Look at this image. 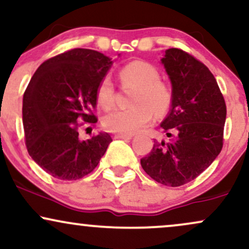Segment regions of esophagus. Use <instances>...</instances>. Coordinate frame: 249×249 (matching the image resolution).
<instances>
[{"instance_id":"1","label":"esophagus","mask_w":249,"mask_h":249,"mask_svg":"<svg viewBox=\"0 0 249 249\" xmlns=\"http://www.w3.org/2000/svg\"><path fill=\"white\" fill-rule=\"evenodd\" d=\"M116 139H131L132 136L131 134H116L115 136Z\"/></svg>"}]
</instances>
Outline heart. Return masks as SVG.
<instances>
[{
	"mask_svg": "<svg viewBox=\"0 0 249 249\" xmlns=\"http://www.w3.org/2000/svg\"><path fill=\"white\" fill-rule=\"evenodd\" d=\"M124 84L137 88L131 104L132 107L116 110L103 119V126L108 132L134 134L147 126L153 116L162 117L172 107V91L160 81V72L151 63L133 61L119 72ZM97 101L104 108L115 104V84L111 76H104L97 85Z\"/></svg>",
	"mask_w": 249,
	"mask_h": 249,
	"instance_id": "obj_1",
	"label": "heart"
}]
</instances>
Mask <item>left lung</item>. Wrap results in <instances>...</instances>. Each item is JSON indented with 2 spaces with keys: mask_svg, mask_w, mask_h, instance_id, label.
Segmentation results:
<instances>
[{
  "mask_svg": "<svg viewBox=\"0 0 249 249\" xmlns=\"http://www.w3.org/2000/svg\"><path fill=\"white\" fill-rule=\"evenodd\" d=\"M172 107L160 126L170 142L154 141L142 167L157 182L181 186L204 172L224 145L226 103L213 73L186 51L171 48L161 58Z\"/></svg>",
  "mask_w": 249,
  "mask_h": 249,
  "instance_id": "8db88e82",
  "label": "left lung"
}]
</instances>
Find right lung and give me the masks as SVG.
Returning a JSON list of instances; mask_svg holds the SVG:
<instances>
[{"label":"right lung","instance_id":"obj_1","mask_svg":"<svg viewBox=\"0 0 249 249\" xmlns=\"http://www.w3.org/2000/svg\"><path fill=\"white\" fill-rule=\"evenodd\" d=\"M112 61L90 49H72L43 62L23 95V128L33 160L53 178L77 180L95 170L112 138L107 132L79 139L95 125L97 85ZM84 121V123H82Z\"/></svg>","mask_w":249,"mask_h":249}]
</instances>
